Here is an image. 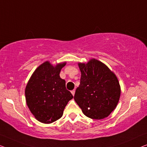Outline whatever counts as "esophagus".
Listing matches in <instances>:
<instances>
[{
  "label": "esophagus",
  "mask_w": 147,
  "mask_h": 147,
  "mask_svg": "<svg viewBox=\"0 0 147 147\" xmlns=\"http://www.w3.org/2000/svg\"><path fill=\"white\" fill-rule=\"evenodd\" d=\"M71 93H72V94H73V96H74V93H75V90H71Z\"/></svg>",
  "instance_id": "obj_1"
}]
</instances>
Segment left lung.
<instances>
[{
	"label": "left lung",
	"instance_id": "obj_1",
	"mask_svg": "<svg viewBox=\"0 0 147 147\" xmlns=\"http://www.w3.org/2000/svg\"><path fill=\"white\" fill-rule=\"evenodd\" d=\"M78 66L81 76L74 100L86 117L93 119L107 117L116 108L121 95L117 76L96 59L78 63Z\"/></svg>",
	"mask_w": 147,
	"mask_h": 147
}]
</instances>
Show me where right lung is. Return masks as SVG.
Returning <instances> with one entry per match:
<instances>
[{
    "instance_id": "obj_1",
    "label": "right lung",
    "mask_w": 147,
    "mask_h": 147,
    "mask_svg": "<svg viewBox=\"0 0 147 147\" xmlns=\"http://www.w3.org/2000/svg\"><path fill=\"white\" fill-rule=\"evenodd\" d=\"M65 65L64 63L53 67L45 62L35 70L26 86V104L41 123L49 124L59 119L68 102L73 98L66 88L65 80L59 76Z\"/></svg>"
}]
</instances>
